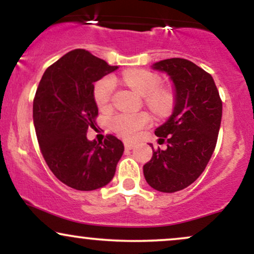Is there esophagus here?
Instances as JSON below:
<instances>
[{"label": "esophagus", "instance_id": "obj_1", "mask_svg": "<svg viewBox=\"0 0 254 254\" xmlns=\"http://www.w3.org/2000/svg\"><path fill=\"white\" fill-rule=\"evenodd\" d=\"M124 147H125V149L130 150V149H132L133 147H135V144H133V143H130V142H125V143H124Z\"/></svg>", "mask_w": 254, "mask_h": 254}]
</instances>
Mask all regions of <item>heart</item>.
I'll use <instances>...</instances> for the list:
<instances>
[{
  "label": "heart",
  "mask_w": 254,
  "mask_h": 254,
  "mask_svg": "<svg viewBox=\"0 0 254 254\" xmlns=\"http://www.w3.org/2000/svg\"><path fill=\"white\" fill-rule=\"evenodd\" d=\"M123 80L127 84L139 93L147 95V103L153 110L165 111L171 103L170 95L165 90H159L160 80L153 72L147 70H129L123 74ZM116 82L112 77L101 78L94 87V100L98 107L105 110L109 107L115 90ZM150 123V117L145 112L141 113H119L111 119V129L123 138H133L139 130Z\"/></svg>",
  "instance_id": "heart-1"
}]
</instances>
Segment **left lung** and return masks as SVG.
<instances>
[{"instance_id":"left-lung-1","label":"left lung","mask_w":254,"mask_h":254,"mask_svg":"<svg viewBox=\"0 0 254 254\" xmlns=\"http://www.w3.org/2000/svg\"><path fill=\"white\" fill-rule=\"evenodd\" d=\"M151 68L166 72L173 82L174 107L155 130L167 149L154 151L143 174L151 188L172 193L188 188L205 170L216 147L222 101L211 75L190 61L170 58Z\"/></svg>"}]
</instances>
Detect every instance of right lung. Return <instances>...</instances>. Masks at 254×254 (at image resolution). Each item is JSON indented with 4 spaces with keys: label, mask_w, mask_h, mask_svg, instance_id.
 <instances>
[{
    "label": "right lung",
    "mask_w": 254,
    "mask_h": 254,
    "mask_svg": "<svg viewBox=\"0 0 254 254\" xmlns=\"http://www.w3.org/2000/svg\"><path fill=\"white\" fill-rule=\"evenodd\" d=\"M88 51L76 49L44 72L33 100V123L40 150L57 179L78 191H93L115 177L124 144L113 135L87 138L98 106L94 82L117 70Z\"/></svg>",
    "instance_id": "obj_1"
}]
</instances>
